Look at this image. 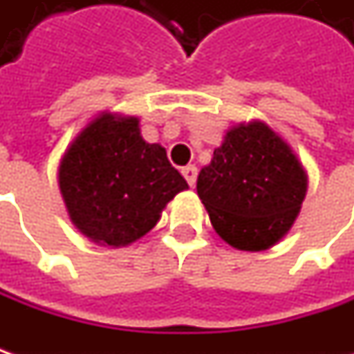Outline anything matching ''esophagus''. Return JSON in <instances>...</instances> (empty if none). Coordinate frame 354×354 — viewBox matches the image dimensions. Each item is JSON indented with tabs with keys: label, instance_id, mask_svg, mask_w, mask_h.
<instances>
[{
	"label": "esophagus",
	"instance_id": "34e87169",
	"mask_svg": "<svg viewBox=\"0 0 354 354\" xmlns=\"http://www.w3.org/2000/svg\"><path fill=\"white\" fill-rule=\"evenodd\" d=\"M183 173V177L187 179V183L191 185V187H195V181H197V167L195 165H187L181 169Z\"/></svg>",
	"mask_w": 354,
	"mask_h": 354
}]
</instances>
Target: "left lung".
<instances>
[{"mask_svg": "<svg viewBox=\"0 0 354 354\" xmlns=\"http://www.w3.org/2000/svg\"><path fill=\"white\" fill-rule=\"evenodd\" d=\"M306 193V167L290 143L260 120L228 129L197 179V195L216 234L246 252L278 244Z\"/></svg>", "mask_w": 354, "mask_h": 354, "instance_id": "8db88e82", "label": "left lung"}]
</instances>
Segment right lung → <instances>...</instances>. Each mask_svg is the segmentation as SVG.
<instances>
[{"label":"right lung","mask_w":354,"mask_h":354,"mask_svg":"<svg viewBox=\"0 0 354 354\" xmlns=\"http://www.w3.org/2000/svg\"><path fill=\"white\" fill-rule=\"evenodd\" d=\"M59 189L84 236L120 248L145 236L189 185L165 147L143 140L140 118L102 112L68 143L59 163Z\"/></svg>","instance_id":"obj_1"}]
</instances>
